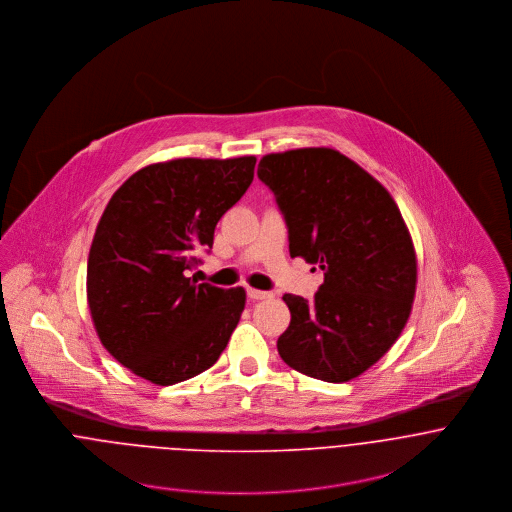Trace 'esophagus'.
Wrapping results in <instances>:
<instances>
[{
	"label": "esophagus",
	"instance_id": "34e87169",
	"mask_svg": "<svg viewBox=\"0 0 512 512\" xmlns=\"http://www.w3.org/2000/svg\"><path fill=\"white\" fill-rule=\"evenodd\" d=\"M246 293H248V297L254 299V301H256V299H266V297H270V293L260 292V290H254V288H248Z\"/></svg>",
	"mask_w": 512,
	"mask_h": 512
}]
</instances>
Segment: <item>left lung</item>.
<instances>
[{"label": "left lung", "instance_id": "obj_1", "mask_svg": "<svg viewBox=\"0 0 512 512\" xmlns=\"http://www.w3.org/2000/svg\"><path fill=\"white\" fill-rule=\"evenodd\" d=\"M260 181L284 215L292 258L317 264L313 301L286 293V365L347 382L400 337L416 293V252L390 193L343 153L305 147L260 159ZM315 270V268H313Z\"/></svg>", "mask_w": 512, "mask_h": 512}]
</instances>
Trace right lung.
<instances>
[{
	"label": "right lung",
	"instance_id": "obj_1",
	"mask_svg": "<svg viewBox=\"0 0 512 512\" xmlns=\"http://www.w3.org/2000/svg\"><path fill=\"white\" fill-rule=\"evenodd\" d=\"M256 157L173 159L134 173L110 199L88 254L86 295L106 351L169 386L219 361L246 303L242 288L197 284L215 226L254 179Z\"/></svg>",
	"mask_w": 512,
	"mask_h": 512
}]
</instances>
